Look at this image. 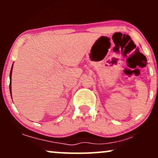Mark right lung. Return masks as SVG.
Segmentation results:
<instances>
[{
    "instance_id": "obj_1",
    "label": "right lung",
    "mask_w": 158,
    "mask_h": 158,
    "mask_svg": "<svg viewBox=\"0 0 158 158\" xmlns=\"http://www.w3.org/2000/svg\"><path fill=\"white\" fill-rule=\"evenodd\" d=\"M13 65V64H12ZM12 70H11V71H10V94H12V91H11V88H12V87H11V76H12Z\"/></svg>"
}]
</instances>
